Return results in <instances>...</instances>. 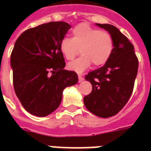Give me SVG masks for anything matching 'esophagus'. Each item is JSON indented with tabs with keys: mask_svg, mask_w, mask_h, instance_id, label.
Returning a JSON list of instances; mask_svg holds the SVG:
<instances>
[{
	"mask_svg": "<svg viewBox=\"0 0 151 151\" xmlns=\"http://www.w3.org/2000/svg\"><path fill=\"white\" fill-rule=\"evenodd\" d=\"M83 80H84V78H82V76H81V75H78V82H82V81H83Z\"/></svg>",
	"mask_w": 151,
	"mask_h": 151,
	"instance_id": "34e87169",
	"label": "esophagus"
}]
</instances>
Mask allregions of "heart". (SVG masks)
Masks as SVG:
<instances>
[{
  "mask_svg": "<svg viewBox=\"0 0 151 151\" xmlns=\"http://www.w3.org/2000/svg\"><path fill=\"white\" fill-rule=\"evenodd\" d=\"M73 37L63 38L60 50L65 59L73 60L79 53L82 55L68 64L70 70L82 73L93 63L95 66L105 65L114 49L111 35L107 31H99L86 23L76 26L72 31Z\"/></svg>",
  "mask_w": 151,
  "mask_h": 151,
  "instance_id": "obj_1",
  "label": "heart"
}]
</instances>
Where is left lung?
Returning a JSON list of instances; mask_svg holds the SVG:
<instances>
[{"label": "left lung", "instance_id": "left-lung-1", "mask_svg": "<svg viewBox=\"0 0 151 151\" xmlns=\"http://www.w3.org/2000/svg\"><path fill=\"white\" fill-rule=\"evenodd\" d=\"M96 25L111 35L114 49L104 65L85 77L91 83L92 91L83 101L91 113L108 118L118 113L129 101L137 74L138 60L133 45L119 29L110 24Z\"/></svg>", "mask_w": 151, "mask_h": 151}]
</instances>
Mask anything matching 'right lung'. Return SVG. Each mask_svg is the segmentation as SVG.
<instances>
[{
    "instance_id": "obj_1",
    "label": "right lung",
    "mask_w": 151,
    "mask_h": 151,
    "mask_svg": "<svg viewBox=\"0 0 151 151\" xmlns=\"http://www.w3.org/2000/svg\"><path fill=\"white\" fill-rule=\"evenodd\" d=\"M70 28L65 22H51L25 31L15 42L10 57L14 87L23 108L34 116L55 111L64 89L78 81L74 71L64 69L60 50Z\"/></svg>"
}]
</instances>
